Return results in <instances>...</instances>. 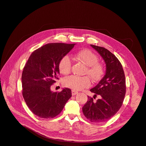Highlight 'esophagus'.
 Here are the masks:
<instances>
[{"label":"esophagus","mask_w":146,"mask_h":146,"mask_svg":"<svg viewBox=\"0 0 146 146\" xmlns=\"http://www.w3.org/2000/svg\"><path fill=\"white\" fill-rule=\"evenodd\" d=\"M78 93V92H77V91H75V90H72V96H75L76 94H77Z\"/></svg>","instance_id":"1"}]
</instances>
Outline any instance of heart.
Wrapping results in <instances>:
<instances>
[{
    "label": "heart",
    "instance_id": "obj_1",
    "mask_svg": "<svg viewBox=\"0 0 146 146\" xmlns=\"http://www.w3.org/2000/svg\"><path fill=\"white\" fill-rule=\"evenodd\" d=\"M77 58L88 66L86 74L90 76L94 81H99L105 73V69L103 64L98 62L99 58L97 55L89 49H84L77 53ZM59 70L64 75L70 73L72 68V60L68 55L62 57L59 62ZM65 87L74 90H81L91 86V81L87 76L78 77L71 75L65 77L63 80Z\"/></svg>",
    "mask_w": 146,
    "mask_h": 146
}]
</instances>
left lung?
<instances>
[{
	"label": "left lung",
	"mask_w": 146,
	"mask_h": 146,
	"mask_svg": "<svg viewBox=\"0 0 146 146\" xmlns=\"http://www.w3.org/2000/svg\"><path fill=\"white\" fill-rule=\"evenodd\" d=\"M90 45L105 60L106 70L99 84L90 90L95 94L93 98L88 96L82 112L92 122H103L113 117L122 105L126 93L125 77L121 62L113 53L103 47ZM98 95L101 99L93 101Z\"/></svg>",
	"instance_id": "1"
}]
</instances>
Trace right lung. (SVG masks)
Masks as SVG:
<instances>
[{"label":"right lung","instance_id":"obj_1","mask_svg":"<svg viewBox=\"0 0 146 146\" xmlns=\"http://www.w3.org/2000/svg\"><path fill=\"white\" fill-rule=\"evenodd\" d=\"M75 44L48 43L34 51L22 74L23 96L28 107L36 116L50 119L58 115L71 98V89L60 92L51 91V86L58 80L59 62Z\"/></svg>","mask_w":146,"mask_h":146}]
</instances>
